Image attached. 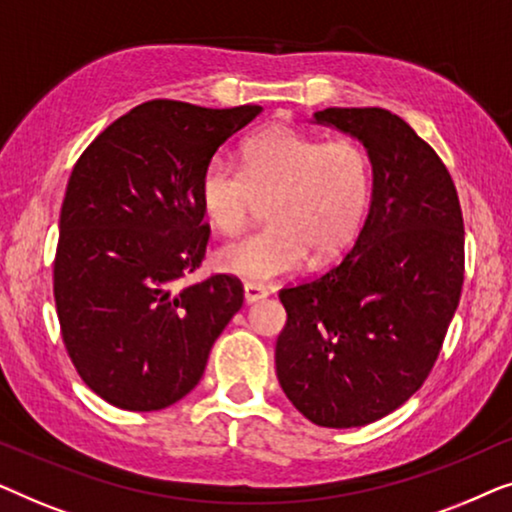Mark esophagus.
I'll use <instances>...</instances> for the list:
<instances>
[{"label": "esophagus", "mask_w": 512, "mask_h": 512, "mask_svg": "<svg viewBox=\"0 0 512 512\" xmlns=\"http://www.w3.org/2000/svg\"><path fill=\"white\" fill-rule=\"evenodd\" d=\"M265 296H268V289H265V286L251 282L244 284V300H247V303H256V300H261Z\"/></svg>", "instance_id": "34e87169"}]
</instances>
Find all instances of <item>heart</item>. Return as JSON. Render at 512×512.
Here are the masks:
<instances>
[{"label": "heart", "instance_id": "heart-1", "mask_svg": "<svg viewBox=\"0 0 512 512\" xmlns=\"http://www.w3.org/2000/svg\"><path fill=\"white\" fill-rule=\"evenodd\" d=\"M373 156L354 139L307 135L270 125L242 146L240 167L212 158L198 179V202L219 233L247 226L258 198H270L268 226L219 249L221 270L268 282L305 263L338 256L361 228L373 195Z\"/></svg>", "mask_w": 512, "mask_h": 512}]
</instances>
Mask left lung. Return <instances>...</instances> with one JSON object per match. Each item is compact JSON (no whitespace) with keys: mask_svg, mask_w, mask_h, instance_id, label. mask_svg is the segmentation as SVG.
I'll list each match as a JSON object with an SVG mask.
<instances>
[{"mask_svg":"<svg viewBox=\"0 0 512 512\" xmlns=\"http://www.w3.org/2000/svg\"><path fill=\"white\" fill-rule=\"evenodd\" d=\"M314 118L370 151L373 202L333 268L279 291L277 380L312 424L352 429L429 377L464 286V216L445 163L401 116L333 107Z\"/></svg>","mask_w":512,"mask_h":512,"instance_id":"left-lung-1","label":"left lung"}]
</instances>
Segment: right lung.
Wrapping results in <instances>:
<instances>
[{
	"mask_svg": "<svg viewBox=\"0 0 512 512\" xmlns=\"http://www.w3.org/2000/svg\"><path fill=\"white\" fill-rule=\"evenodd\" d=\"M261 107L151 100L102 130L76 160L60 209L53 296L81 380L121 410L184 398L244 303L242 282L212 275L181 289L209 242L198 179Z\"/></svg>",
	"mask_w": 512,
	"mask_h": 512,
	"instance_id": "right-lung-1",
	"label": "right lung"
}]
</instances>
